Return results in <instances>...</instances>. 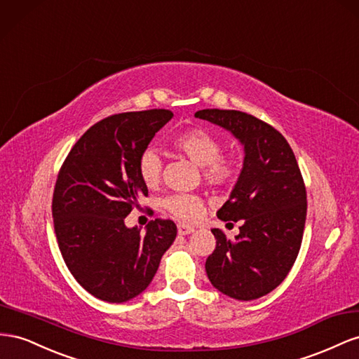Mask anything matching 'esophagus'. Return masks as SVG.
<instances>
[{
	"label": "esophagus",
	"mask_w": 359,
	"mask_h": 359,
	"mask_svg": "<svg viewBox=\"0 0 359 359\" xmlns=\"http://www.w3.org/2000/svg\"><path fill=\"white\" fill-rule=\"evenodd\" d=\"M177 231H179V234H182V236H185V234H191L194 231V227H191V225H187V224H179Z\"/></svg>",
	"instance_id": "obj_1"
}]
</instances>
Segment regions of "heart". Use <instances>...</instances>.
I'll use <instances>...</instances> for the list:
<instances>
[{"label":"heart","mask_w":359,"mask_h":359,"mask_svg":"<svg viewBox=\"0 0 359 359\" xmlns=\"http://www.w3.org/2000/svg\"><path fill=\"white\" fill-rule=\"evenodd\" d=\"M172 147L203 168V177L210 185L225 187L238 176V161L231 155H222V142L213 132L204 128H188L171 138ZM137 170L147 188H155L162 174V158L158 149L146 147L140 153ZM162 208L183 222L198 221L206 208L198 196L172 194L162 200Z\"/></svg>","instance_id":"heart-1"}]
</instances>
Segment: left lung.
I'll return each mask as SVG.
<instances>
[{"mask_svg": "<svg viewBox=\"0 0 359 359\" xmlns=\"http://www.w3.org/2000/svg\"><path fill=\"white\" fill-rule=\"evenodd\" d=\"M196 117L229 130L243 146V167L221 221H242L227 239L212 229L217 247L206 260L209 281L238 301H252L283 283L298 257L306 218V191L293 150L278 130L234 109H201Z\"/></svg>", "mask_w": 359, "mask_h": 359, "instance_id": "8db88e82", "label": "left lung"}]
</instances>
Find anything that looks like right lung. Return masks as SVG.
I'll return each mask as SVG.
<instances>
[{"label":"right lung","mask_w":359,"mask_h":359,"mask_svg":"<svg viewBox=\"0 0 359 359\" xmlns=\"http://www.w3.org/2000/svg\"><path fill=\"white\" fill-rule=\"evenodd\" d=\"M171 118L170 109H149L100 120L58 172L53 198L58 247L70 273L97 299L120 304L144 292L176 239L170 219L150 221L146 233L125 224L149 194L138 176L140 153Z\"/></svg>","instance_id":"1"}]
</instances>
